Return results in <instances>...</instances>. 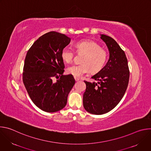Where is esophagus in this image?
Listing matches in <instances>:
<instances>
[{
	"mask_svg": "<svg viewBox=\"0 0 151 151\" xmlns=\"http://www.w3.org/2000/svg\"><path fill=\"white\" fill-rule=\"evenodd\" d=\"M74 78H75V81H79V80H80V79H79V78H76V77H74Z\"/></svg>",
	"mask_w": 151,
	"mask_h": 151,
	"instance_id": "esophagus-1",
	"label": "esophagus"
}]
</instances>
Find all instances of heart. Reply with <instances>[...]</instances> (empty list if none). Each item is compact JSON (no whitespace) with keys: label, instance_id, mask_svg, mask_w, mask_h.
Masks as SVG:
<instances>
[{"label":"heart","instance_id":"1","mask_svg":"<svg viewBox=\"0 0 151 151\" xmlns=\"http://www.w3.org/2000/svg\"><path fill=\"white\" fill-rule=\"evenodd\" d=\"M78 53L83 54L81 64L73 65L67 68V73L75 77H82L91 72L96 73L100 71L107 60V52L101 46L92 40H82L74 44ZM75 52L69 47L64 48L61 52V57L64 62L71 63Z\"/></svg>","mask_w":151,"mask_h":151}]
</instances>
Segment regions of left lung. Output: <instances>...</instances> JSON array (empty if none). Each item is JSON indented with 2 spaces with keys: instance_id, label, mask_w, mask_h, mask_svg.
<instances>
[{
  "instance_id": "1",
  "label": "left lung",
  "mask_w": 151,
  "mask_h": 151,
  "mask_svg": "<svg viewBox=\"0 0 151 151\" xmlns=\"http://www.w3.org/2000/svg\"><path fill=\"white\" fill-rule=\"evenodd\" d=\"M109 51L105 66L91 77L97 82L84 81L86 90L83 105L88 112L102 115L111 111L119 103L128 87L130 71L124 51L111 37L100 35Z\"/></svg>"
}]
</instances>
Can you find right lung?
<instances>
[{
  "label": "right lung",
  "mask_w": 151,
  "mask_h": 151,
  "mask_svg": "<svg viewBox=\"0 0 151 151\" xmlns=\"http://www.w3.org/2000/svg\"><path fill=\"white\" fill-rule=\"evenodd\" d=\"M70 42L65 35L50 32L39 37L27 52L23 81L33 103L45 112L64 108L75 83L73 75H63L64 64L61 52Z\"/></svg>",
  "instance_id": "add662e5"
}]
</instances>
